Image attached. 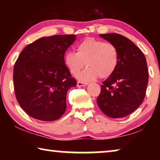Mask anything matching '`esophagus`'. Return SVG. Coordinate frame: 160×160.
I'll list each match as a JSON object with an SVG mask.
<instances>
[{
	"label": "esophagus",
	"mask_w": 160,
	"mask_h": 160,
	"mask_svg": "<svg viewBox=\"0 0 160 160\" xmlns=\"http://www.w3.org/2000/svg\"><path fill=\"white\" fill-rule=\"evenodd\" d=\"M87 85H88V83L81 82V81H78V82H77L78 87H84V86H86Z\"/></svg>",
	"instance_id": "esophagus-1"
}]
</instances>
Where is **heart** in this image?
<instances>
[{
    "mask_svg": "<svg viewBox=\"0 0 160 160\" xmlns=\"http://www.w3.org/2000/svg\"><path fill=\"white\" fill-rule=\"evenodd\" d=\"M118 51L111 42L94 38H87L76 47V52L68 51L64 56V63L73 75L79 74L84 66L88 68L79 75L82 81L99 77L104 79L115 72L118 64Z\"/></svg>",
    "mask_w": 160,
    "mask_h": 160,
    "instance_id": "heart-1",
    "label": "heart"
}]
</instances>
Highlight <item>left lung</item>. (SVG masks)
I'll return each mask as SVG.
<instances>
[{
    "label": "left lung",
    "instance_id": "1",
    "mask_svg": "<svg viewBox=\"0 0 160 160\" xmlns=\"http://www.w3.org/2000/svg\"><path fill=\"white\" fill-rule=\"evenodd\" d=\"M114 44L118 51L115 72L102 82L97 103L111 118H122L138 109L145 99L148 83L147 61L142 51L123 35L99 34Z\"/></svg>",
    "mask_w": 160,
    "mask_h": 160
}]
</instances>
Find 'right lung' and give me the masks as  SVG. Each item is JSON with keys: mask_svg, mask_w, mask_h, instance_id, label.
Wrapping results in <instances>:
<instances>
[{"mask_svg": "<svg viewBox=\"0 0 160 160\" xmlns=\"http://www.w3.org/2000/svg\"><path fill=\"white\" fill-rule=\"evenodd\" d=\"M75 41V34L42 37L19 55L13 69L15 94L31 117L52 121L66 112L67 92L77 81L65 65L64 55Z\"/></svg>", "mask_w": 160, "mask_h": 160, "instance_id": "obj_1", "label": "right lung"}]
</instances>
